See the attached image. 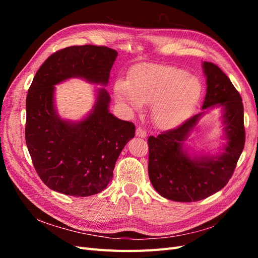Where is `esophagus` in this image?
<instances>
[{"label": "esophagus", "mask_w": 258, "mask_h": 258, "mask_svg": "<svg viewBox=\"0 0 258 258\" xmlns=\"http://www.w3.org/2000/svg\"><path fill=\"white\" fill-rule=\"evenodd\" d=\"M136 136L140 137V138H145L146 137V131L141 127H138L137 131H136Z\"/></svg>", "instance_id": "obj_1"}]
</instances>
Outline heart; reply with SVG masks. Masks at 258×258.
Returning a JSON list of instances; mask_svg holds the SVG:
<instances>
[{
  "instance_id": "1",
  "label": "heart",
  "mask_w": 258,
  "mask_h": 258,
  "mask_svg": "<svg viewBox=\"0 0 258 258\" xmlns=\"http://www.w3.org/2000/svg\"><path fill=\"white\" fill-rule=\"evenodd\" d=\"M197 77L171 66H143L136 69L130 81L115 83L116 99L124 105L140 108L153 103L152 116L156 126L168 129L178 126L196 107L201 97Z\"/></svg>"
}]
</instances>
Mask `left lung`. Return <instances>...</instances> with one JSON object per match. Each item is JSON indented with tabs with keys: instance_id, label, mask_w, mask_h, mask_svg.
I'll return each instance as SVG.
<instances>
[{
	"instance_id": "obj_1",
	"label": "left lung",
	"mask_w": 258,
	"mask_h": 258,
	"mask_svg": "<svg viewBox=\"0 0 258 258\" xmlns=\"http://www.w3.org/2000/svg\"><path fill=\"white\" fill-rule=\"evenodd\" d=\"M202 68L208 86L202 110L223 106L225 152L215 157L191 158L183 150L184 141L205 112L147 139L151 183L162 197L178 202L199 201L221 190L232 176L245 143L240 93L216 64L205 61Z\"/></svg>"
}]
</instances>
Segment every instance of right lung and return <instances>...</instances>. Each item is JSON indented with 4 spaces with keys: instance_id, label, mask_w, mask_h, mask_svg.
Returning a JSON list of instances; mask_svg holds the SVG:
<instances>
[{
    "instance_id": "obj_1",
    "label": "right lung",
    "mask_w": 258,
    "mask_h": 258,
    "mask_svg": "<svg viewBox=\"0 0 258 258\" xmlns=\"http://www.w3.org/2000/svg\"><path fill=\"white\" fill-rule=\"evenodd\" d=\"M116 57L106 46H70L49 56L30 86L26 143L38 176L54 191L74 197L102 191L122 148L135 137L134 123L108 112L111 99L104 88L82 121L62 120L53 107L54 85L82 77L105 86Z\"/></svg>"
}]
</instances>
